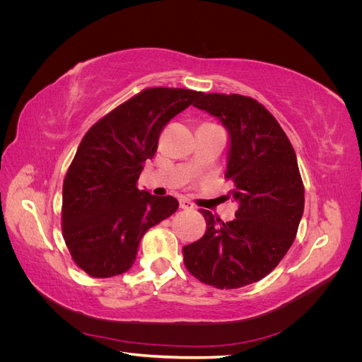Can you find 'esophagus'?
I'll return each instance as SVG.
<instances>
[{
  "mask_svg": "<svg viewBox=\"0 0 362 362\" xmlns=\"http://www.w3.org/2000/svg\"><path fill=\"white\" fill-rule=\"evenodd\" d=\"M180 206L182 208V210H193V204L190 201H187L185 198H181L180 199Z\"/></svg>",
  "mask_w": 362,
  "mask_h": 362,
  "instance_id": "34e87169",
  "label": "esophagus"
}]
</instances>
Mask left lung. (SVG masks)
Here are the masks:
<instances>
[{"instance_id": "left-lung-1", "label": "left lung", "mask_w": 362, "mask_h": 362, "mask_svg": "<svg viewBox=\"0 0 362 362\" xmlns=\"http://www.w3.org/2000/svg\"><path fill=\"white\" fill-rule=\"evenodd\" d=\"M199 98L193 105L228 131L225 177L238 210L226 223L204 210L205 235L184 246V264L208 286L240 288L267 276L288 252L303 216V184L288 137L259 103L235 93Z\"/></svg>"}]
</instances>
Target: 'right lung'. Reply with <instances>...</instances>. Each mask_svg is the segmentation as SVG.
<instances>
[{"label": "right lung", "instance_id": "obj_1", "mask_svg": "<svg viewBox=\"0 0 362 362\" xmlns=\"http://www.w3.org/2000/svg\"><path fill=\"white\" fill-rule=\"evenodd\" d=\"M201 92L154 87L96 122L76 149L63 182V237L75 264L93 278L133 267L141 237L178 210L173 196L137 189L163 127Z\"/></svg>", "mask_w": 362, "mask_h": 362}]
</instances>
